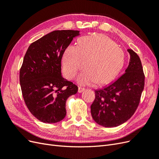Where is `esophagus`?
Segmentation results:
<instances>
[{
	"label": "esophagus",
	"mask_w": 159,
	"mask_h": 159,
	"mask_svg": "<svg viewBox=\"0 0 159 159\" xmlns=\"http://www.w3.org/2000/svg\"><path fill=\"white\" fill-rule=\"evenodd\" d=\"M85 88H80L79 87L78 88V93H82L84 91H85Z\"/></svg>",
	"instance_id": "esophagus-1"
}]
</instances>
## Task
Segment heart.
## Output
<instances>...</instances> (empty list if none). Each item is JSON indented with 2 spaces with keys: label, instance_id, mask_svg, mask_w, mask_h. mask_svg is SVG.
I'll return each mask as SVG.
<instances>
[{
  "label": "heart",
  "instance_id": "heart-1",
  "mask_svg": "<svg viewBox=\"0 0 159 159\" xmlns=\"http://www.w3.org/2000/svg\"><path fill=\"white\" fill-rule=\"evenodd\" d=\"M122 50L115 42L103 34H95L81 38L79 46L70 45L66 49L62 64L66 75L73 79L84 67L77 81L80 85H99L110 82L122 68L124 64Z\"/></svg>",
  "mask_w": 159,
  "mask_h": 159
}]
</instances>
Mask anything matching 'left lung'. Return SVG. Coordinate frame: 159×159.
Here are the masks:
<instances>
[{
  "mask_svg": "<svg viewBox=\"0 0 159 159\" xmlns=\"http://www.w3.org/2000/svg\"><path fill=\"white\" fill-rule=\"evenodd\" d=\"M130 60L125 74L102 89L95 90L91 105L94 121L105 127H115L126 122L138 107L145 85V75L139 56L127 49Z\"/></svg>",
  "mask_w": 159,
  "mask_h": 159,
  "instance_id": "1",
  "label": "left lung"
}]
</instances>
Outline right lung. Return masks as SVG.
Returning a JSON list of instances; mask_svg holds the SVG:
<instances>
[{"label":"right lung","instance_id":"1","mask_svg":"<svg viewBox=\"0 0 159 159\" xmlns=\"http://www.w3.org/2000/svg\"><path fill=\"white\" fill-rule=\"evenodd\" d=\"M78 30H55L32 43L20 70L22 96L28 109L45 123H57L66 117V102L78 92V86L65 79L61 60Z\"/></svg>","mask_w":159,"mask_h":159}]
</instances>
